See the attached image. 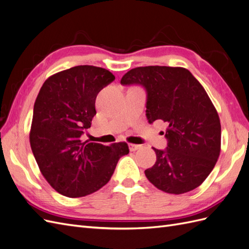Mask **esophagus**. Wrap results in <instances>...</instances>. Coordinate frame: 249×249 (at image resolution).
<instances>
[{
    "label": "esophagus",
    "mask_w": 249,
    "mask_h": 249,
    "mask_svg": "<svg viewBox=\"0 0 249 249\" xmlns=\"http://www.w3.org/2000/svg\"><path fill=\"white\" fill-rule=\"evenodd\" d=\"M129 148L131 152H135V150H138L141 148V145H138V144H133V143H130L129 144Z\"/></svg>",
    "instance_id": "1"
}]
</instances>
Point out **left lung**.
<instances>
[{"label":"left lung","instance_id":"left-lung-1","mask_svg":"<svg viewBox=\"0 0 249 249\" xmlns=\"http://www.w3.org/2000/svg\"><path fill=\"white\" fill-rule=\"evenodd\" d=\"M120 84L144 87L148 123L161 119L167 124V147H153L157 161L144 171L149 182L171 194L201 185L221 147L220 119L205 88L184 67L158 65L131 70Z\"/></svg>","mask_w":249,"mask_h":249}]
</instances>
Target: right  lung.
I'll list each match as a JSON object with an SVG mask.
<instances>
[{"instance_id": "obj_1", "label": "right lung", "mask_w": 249, "mask_h": 249, "mask_svg": "<svg viewBox=\"0 0 249 249\" xmlns=\"http://www.w3.org/2000/svg\"><path fill=\"white\" fill-rule=\"evenodd\" d=\"M114 80L102 67L74 66L48 78L36 97L30 144L42 176L64 196L101 189L120 157L129 154L125 142L106 146L81 140L96 114V95Z\"/></svg>"}]
</instances>
